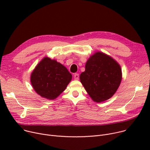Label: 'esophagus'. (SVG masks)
I'll return each mask as SVG.
<instances>
[{"instance_id":"1","label":"esophagus","mask_w":150,"mask_h":150,"mask_svg":"<svg viewBox=\"0 0 150 150\" xmlns=\"http://www.w3.org/2000/svg\"><path fill=\"white\" fill-rule=\"evenodd\" d=\"M74 79L76 80L79 79V74H74Z\"/></svg>"}]
</instances>
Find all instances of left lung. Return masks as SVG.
I'll return each mask as SVG.
<instances>
[{"mask_svg": "<svg viewBox=\"0 0 150 150\" xmlns=\"http://www.w3.org/2000/svg\"><path fill=\"white\" fill-rule=\"evenodd\" d=\"M80 78L92 99L100 103L111 98L117 91L122 80V70L111 57L97 52L88 60Z\"/></svg>", "mask_w": 150, "mask_h": 150, "instance_id": "1", "label": "left lung"}]
</instances>
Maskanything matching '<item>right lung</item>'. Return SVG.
<instances>
[{
	"label": "right lung",
	"instance_id": "right-lung-1",
	"mask_svg": "<svg viewBox=\"0 0 150 150\" xmlns=\"http://www.w3.org/2000/svg\"><path fill=\"white\" fill-rule=\"evenodd\" d=\"M72 79L68 70L56 60L44 58L31 75V83L41 97L53 100L67 88Z\"/></svg>",
	"mask_w": 150,
	"mask_h": 150
}]
</instances>
